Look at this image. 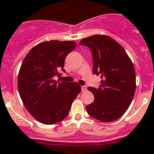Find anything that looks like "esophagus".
I'll return each instance as SVG.
<instances>
[{
  "label": "esophagus",
  "instance_id": "1",
  "mask_svg": "<svg viewBox=\"0 0 154 154\" xmlns=\"http://www.w3.org/2000/svg\"><path fill=\"white\" fill-rule=\"evenodd\" d=\"M87 89V87L86 86H81V90L82 91H85Z\"/></svg>",
  "mask_w": 154,
  "mask_h": 154
}]
</instances>
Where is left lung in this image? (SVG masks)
<instances>
[{"label":"left lung","instance_id":"obj_1","mask_svg":"<svg viewBox=\"0 0 154 154\" xmlns=\"http://www.w3.org/2000/svg\"><path fill=\"white\" fill-rule=\"evenodd\" d=\"M80 45L92 54L93 74L102 78L98 88L88 87L94 100L86 106L89 116L103 122L122 117L131 103L136 90L134 66L122 45L107 35L83 38Z\"/></svg>","mask_w":154,"mask_h":154}]
</instances>
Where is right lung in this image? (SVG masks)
Masks as SVG:
<instances>
[{
    "instance_id": "add662e5",
    "label": "right lung",
    "mask_w": 154,
    "mask_h": 154,
    "mask_svg": "<svg viewBox=\"0 0 154 154\" xmlns=\"http://www.w3.org/2000/svg\"><path fill=\"white\" fill-rule=\"evenodd\" d=\"M76 48L74 42H42L26 56L18 73L20 97L28 112L41 123L54 125L66 118L81 87L76 82L55 80L66 72V56Z\"/></svg>"
}]
</instances>
